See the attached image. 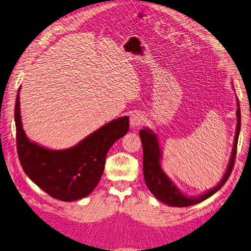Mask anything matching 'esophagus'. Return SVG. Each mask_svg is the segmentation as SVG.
Segmentation results:
<instances>
[{
    "label": "esophagus",
    "instance_id": "34e87169",
    "mask_svg": "<svg viewBox=\"0 0 251 251\" xmlns=\"http://www.w3.org/2000/svg\"><path fill=\"white\" fill-rule=\"evenodd\" d=\"M129 122L131 127H138L144 123V117H142V115L139 114V113H134V114L130 115Z\"/></svg>",
    "mask_w": 251,
    "mask_h": 251
}]
</instances>
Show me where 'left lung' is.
I'll use <instances>...</instances> for the list:
<instances>
[{"mask_svg": "<svg viewBox=\"0 0 251 251\" xmlns=\"http://www.w3.org/2000/svg\"><path fill=\"white\" fill-rule=\"evenodd\" d=\"M238 102V100H237ZM240 131V109L238 102L237 109V127L236 135H235V141L233 147V152L229 159V164L226 169V172L223 176V178L220 180V183L211 190L204 193L203 195L198 197H187L184 194L175 187V185L172 183L171 179L164 174V172L161 169L160 159L161 151L159 147L156 136L149 129H141L139 131L142 149H144V176L147 187L149 188L152 194L155 196L156 199H159L162 202H164L172 207H189V205L201 202L205 199H208L211 196L214 195L218 190L223 187V185L226 183V180L232 173L235 159L237 153V142L238 136Z\"/></svg>", "mask_w": 251, "mask_h": 251, "instance_id": "obj_1", "label": "left lung"}]
</instances>
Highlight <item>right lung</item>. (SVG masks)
Masks as SVG:
<instances>
[{"mask_svg": "<svg viewBox=\"0 0 251 251\" xmlns=\"http://www.w3.org/2000/svg\"><path fill=\"white\" fill-rule=\"evenodd\" d=\"M19 90L21 88L15 103V124L18 159L24 172L53 198L74 201L86 197L100 181L107 151L128 131V116L102 126L73 148L49 150L29 141L25 134Z\"/></svg>", "mask_w": 251, "mask_h": 251, "instance_id": "obj_1", "label": "right lung"}]
</instances>
